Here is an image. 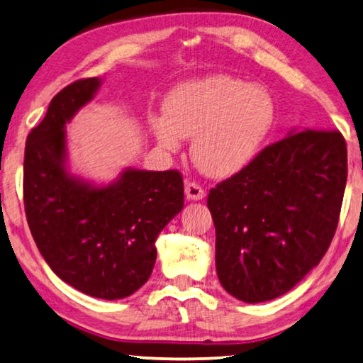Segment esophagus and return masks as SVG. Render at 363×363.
I'll return each instance as SVG.
<instances>
[{"label":"esophagus","instance_id":"obj_1","mask_svg":"<svg viewBox=\"0 0 363 363\" xmlns=\"http://www.w3.org/2000/svg\"><path fill=\"white\" fill-rule=\"evenodd\" d=\"M186 196L189 201H202L206 197V191L197 182H186Z\"/></svg>","mask_w":363,"mask_h":363}]
</instances>
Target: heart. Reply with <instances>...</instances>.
Listing matches in <instances>:
<instances>
[{"label":"heart","instance_id":"1","mask_svg":"<svg viewBox=\"0 0 363 363\" xmlns=\"http://www.w3.org/2000/svg\"><path fill=\"white\" fill-rule=\"evenodd\" d=\"M164 115H151L157 145L177 151L192 136L191 156L212 177H230L258 155L274 125L273 96L259 85L232 75L182 82L166 96Z\"/></svg>","mask_w":363,"mask_h":363}]
</instances>
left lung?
Returning <instances> with one entry per match:
<instances>
[{"label": "left lung", "mask_w": 363, "mask_h": 363, "mask_svg": "<svg viewBox=\"0 0 363 363\" xmlns=\"http://www.w3.org/2000/svg\"><path fill=\"white\" fill-rule=\"evenodd\" d=\"M347 182L337 130H293L211 189L218 281L243 303L293 289L328 252Z\"/></svg>", "instance_id": "left-lung-1"}]
</instances>
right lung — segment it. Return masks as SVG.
<instances>
[{"mask_svg":"<svg viewBox=\"0 0 363 363\" xmlns=\"http://www.w3.org/2000/svg\"><path fill=\"white\" fill-rule=\"evenodd\" d=\"M99 77L59 91L24 151L28 225L50 269L72 288L100 299H123L151 277L156 238L184 207L179 171L126 167L95 186L67 169L65 125L94 99Z\"/></svg>","mask_w":363,"mask_h":363,"instance_id":"right-lung-1","label":"right lung"}]
</instances>
